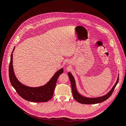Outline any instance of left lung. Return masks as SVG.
Listing matches in <instances>:
<instances>
[{"instance_id": "obj_1", "label": "left lung", "mask_w": 126, "mask_h": 126, "mask_svg": "<svg viewBox=\"0 0 126 126\" xmlns=\"http://www.w3.org/2000/svg\"><path fill=\"white\" fill-rule=\"evenodd\" d=\"M68 76H69V78L70 79V81L71 82L72 93V94H73V97L74 99L78 102L82 104H98V103H100L106 100L107 99H108L110 96H111V95L112 94L116 85H117L118 81H119V77H118L115 85H114V86L112 87V88L111 89V90H110L107 94L105 95V96L100 97L94 98H87V97H85L81 96V95L78 93L77 89H76V87L75 79L73 76H72V75H71V74L70 73V72H68Z\"/></svg>"}]
</instances>
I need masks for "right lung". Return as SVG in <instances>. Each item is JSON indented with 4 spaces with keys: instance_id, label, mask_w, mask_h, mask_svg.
Masks as SVG:
<instances>
[{
    "instance_id": "right-lung-1",
    "label": "right lung",
    "mask_w": 126,
    "mask_h": 126,
    "mask_svg": "<svg viewBox=\"0 0 126 126\" xmlns=\"http://www.w3.org/2000/svg\"><path fill=\"white\" fill-rule=\"evenodd\" d=\"M11 53L9 67V77L11 85L19 96L26 100L35 102H47L50 100L54 94L57 79L63 72L62 68L54 75L49 82L43 86L29 87L22 85L15 76L13 66V52Z\"/></svg>"
}]
</instances>
